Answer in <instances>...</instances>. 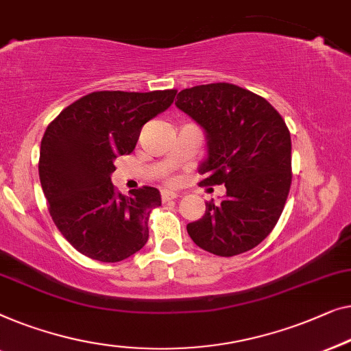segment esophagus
<instances>
[{"mask_svg": "<svg viewBox=\"0 0 351 351\" xmlns=\"http://www.w3.org/2000/svg\"><path fill=\"white\" fill-rule=\"evenodd\" d=\"M162 202H170V200H175V199H178V195L176 192H171V191H162Z\"/></svg>", "mask_w": 351, "mask_h": 351, "instance_id": "obj_1", "label": "esophagus"}]
</instances>
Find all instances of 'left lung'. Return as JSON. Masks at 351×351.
<instances>
[{
    "instance_id": "left-lung-1",
    "label": "left lung",
    "mask_w": 351,
    "mask_h": 351,
    "mask_svg": "<svg viewBox=\"0 0 351 351\" xmlns=\"http://www.w3.org/2000/svg\"><path fill=\"white\" fill-rule=\"evenodd\" d=\"M175 105L205 128L208 159L200 186H226L219 205L187 224L202 250L230 258L258 246L278 223L291 180V135L280 112L256 93L229 82L178 93Z\"/></svg>"
}]
</instances>
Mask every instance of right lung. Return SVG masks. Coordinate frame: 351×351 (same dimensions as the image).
<instances>
[{
  "label": "right lung",
  "instance_id": "add662e5",
  "mask_svg": "<svg viewBox=\"0 0 351 351\" xmlns=\"http://www.w3.org/2000/svg\"><path fill=\"white\" fill-rule=\"evenodd\" d=\"M176 90H100L66 106L47 125L39 180L52 221L87 258L119 263L149 239V215L160 205L156 187L122 195L112 186L114 159L135 149L143 125L175 100Z\"/></svg>",
  "mask_w": 351,
  "mask_h": 351
}]
</instances>
